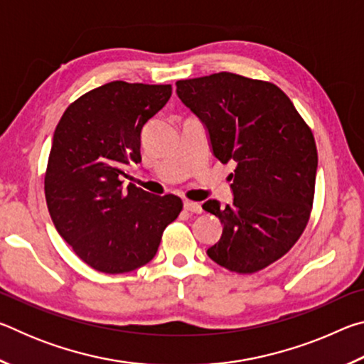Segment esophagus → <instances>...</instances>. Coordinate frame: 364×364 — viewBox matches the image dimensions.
Listing matches in <instances>:
<instances>
[{
	"instance_id": "obj_1",
	"label": "esophagus",
	"mask_w": 364,
	"mask_h": 364,
	"mask_svg": "<svg viewBox=\"0 0 364 364\" xmlns=\"http://www.w3.org/2000/svg\"><path fill=\"white\" fill-rule=\"evenodd\" d=\"M183 205H184V210H186V212H191V213H200L202 212V207H200V204H197V202L184 200Z\"/></svg>"
}]
</instances>
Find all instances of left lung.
I'll list each match as a JSON object with an SVG mask.
<instances>
[{
  "label": "left lung",
  "mask_w": 364,
  "mask_h": 364,
  "mask_svg": "<svg viewBox=\"0 0 364 364\" xmlns=\"http://www.w3.org/2000/svg\"><path fill=\"white\" fill-rule=\"evenodd\" d=\"M176 95L205 125L215 157L236 162L232 204L202 205L223 225L207 255L257 273L286 255L310 220L318 168L310 127L278 86L237 73L180 80Z\"/></svg>",
  "instance_id": "1"
}]
</instances>
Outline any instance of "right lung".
<instances>
[{"instance_id": "obj_1", "label": "right lung", "mask_w": 364, "mask_h": 364, "mask_svg": "<svg viewBox=\"0 0 364 364\" xmlns=\"http://www.w3.org/2000/svg\"><path fill=\"white\" fill-rule=\"evenodd\" d=\"M171 96V85L110 82L65 109L53 136L45 196L58 232L91 268L128 273L157 254L164 230L183 208L178 196H154L133 183L141 132Z\"/></svg>"}]
</instances>
